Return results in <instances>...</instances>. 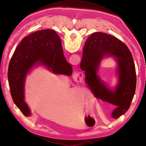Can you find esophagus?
Here are the masks:
<instances>
[{
  "label": "esophagus",
  "mask_w": 146,
  "mask_h": 146,
  "mask_svg": "<svg viewBox=\"0 0 146 146\" xmlns=\"http://www.w3.org/2000/svg\"><path fill=\"white\" fill-rule=\"evenodd\" d=\"M75 78H80V75H79V74L78 73H76V74H75Z\"/></svg>",
  "instance_id": "34e87169"
}]
</instances>
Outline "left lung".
<instances>
[{
	"mask_svg": "<svg viewBox=\"0 0 146 146\" xmlns=\"http://www.w3.org/2000/svg\"><path fill=\"white\" fill-rule=\"evenodd\" d=\"M113 58L116 62V84L111 87L98 73L105 58ZM81 70L85 71L86 84L95 97L115 106L111 117L117 118L127 111L134 97L137 75L129 48L115 36L102 32L91 34L84 47Z\"/></svg>",
	"mask_w": 146,
	"mask_h": 146,
	"instance_id": "1",
	"label": "left lung"
}]
</instances>
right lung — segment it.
Here are the masks:
<instances>
[{
    "label": "right lung",
    "mask_w": 146,
    "mask_h": 146,
    "mask_svg": "<svg viewBox=\"0 0 146 146\" xmlns=\"http://www.w3.org/2000/svg\"><path fill=\"white\" fill-rule=\"evenodd\" d=\"M42 66L55 75L70 76L72 66L64 57L61 40L50 29L25 36L17 47L9 62L8 77L14 103L26 117L31 112L25 98V82L34 68Z\"/></svg>",
    "instance_id": "add662e5"
}]
</instances>
